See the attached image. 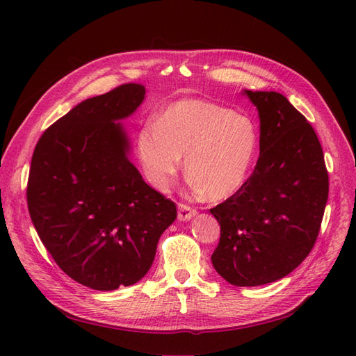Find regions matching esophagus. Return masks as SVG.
<instances>
[{
  "instance_id": "1",
  "label": "esophagus",
  "mask_w": 356,
  "mask_h": 356,
  "mask_svg": "<svg viewBox=\"0 0 356 356\" xmlns=\"http://www.w3.org/2000/svg\"><path fill=\"white\" fill-rule=\"evenodd\" d=\"M196 213H197V211L195 208L188 207V204H184V203L178 204V220L179 221H188L195 217Z\"/></svg>"
}]
</instances>
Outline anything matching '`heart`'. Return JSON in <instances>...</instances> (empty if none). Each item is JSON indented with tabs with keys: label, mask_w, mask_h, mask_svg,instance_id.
<instances>
[{
	"label": "heart",
	"mask_w": 356,
	"mask_h": 356,
	"mask_svg": "<svg viewBox=\"0 0 356 356\" xmlns=\"http://www.w3.org/2000/svg\"><path fill=\"white\" fill-rule=\"evenodd\" d=\"M260 134L250 115L203 99L177 101L136 136L147 181L166 191L182 165L193 191L212 200L236 195L251 174Z\"/></svg>",
	"instance_id": "obj_1"
}]
</instances>
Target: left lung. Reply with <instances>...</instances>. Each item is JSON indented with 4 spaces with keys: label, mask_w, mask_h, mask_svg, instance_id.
I'll return each mask as SVG.
<instances>
[{
    "label": "left lung",
    "mask_w": 356,
    "mask_h": 356,
    "mask_svg": "<svg viewBox=\"0 0 356 356\" xmlns=\"http://www.w3.org/2000/svg\"><path fill=\"white\" fill-rule=\"evenodd\" d=\"M260 117V157L245 186L211 209L220 222L213 268L236 286L277 281L314 248L328 172L314 127L284 95L243 90Z\"/></svg>",
    "instance_id": "1"
}]
</instances>
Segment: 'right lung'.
Returning <instances> with one entry per match:
<instances>
[{"mask_svg": "<svg viewBox=\"0 0 356 356\" xmlns=\"http://www.w3.org/2000/svg\"><path fill=\"white\" fill-rule=\"evenodd\" d=\"M144 98V86L129 83L80 102L41 135L32 154V224L62 270L92 289L144 277L161 233L177 218L175 203L149 187L129 159L120 122Z\"/></svg>", "mask_w": 356, "mask_h": 356, "instance_id": "add662e5", "label": "right lung"}]
</instances>
